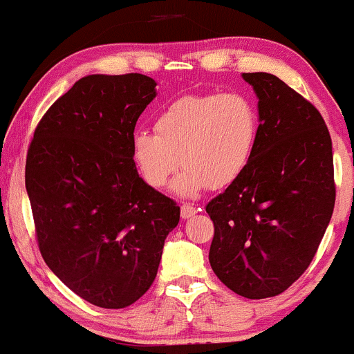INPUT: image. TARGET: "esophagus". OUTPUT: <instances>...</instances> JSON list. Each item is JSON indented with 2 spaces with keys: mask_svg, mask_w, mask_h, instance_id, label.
<instances>
[{
  "mask_svg": "<svg viewBox=\"0 0 354 354\" xmlns=\"http://www.w3.org/2000/svg\"><path fill=\"white\" fill-rule=\"evenodd\" d=\"M197 213V208L194 207V205H189V203H184L180 207V216L184 218V220H187V218H192Z\"/></svg>",
  "mask_w": 354,
  "mask_h": 354,
  "instance_id": "34e87169",
  "label": "esophagus"
}]
</instances>
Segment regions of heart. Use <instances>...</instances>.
<instances>
[{
    "label": "heart",
    "instance_id": "obj_1",
    "mask_svg": "<svg viewBox=\"0 0 354 354\" xmlns=\"http://www.w3.org/2000/svg\"><path fill=\"white\" fill-rule=\"evenodd\" d=\"M156 134L139 131L131 142L133 160L147 185L162 189L180 162L172 190L197 198L208 187L233 184L254 154L259 116L238 91L189 95L156 118Z\"/></svg>",
    "mask_w": 354,
    "mask_h": 354
}]
</instances>
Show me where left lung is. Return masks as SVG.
Segmentation results:
<instances>
[{"instance_id": "obj_1", "label": "left lung", "mask_w": 354, "mask_h": 354, "mask_svg": "<svg viewBox=\"0 0 354 354\" xmlns=\"http://www.w3.org/2000/svg\"><path fill=\"white\" fill-rule=\"evenodd\" d=\"M259 134L250 165L207 205L210 266L246 299L279 295L305 272L335 207L333 151L324 118L272 73H243Z\"/></svg>"}]
</instances>
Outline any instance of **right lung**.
Returning <instances> with one entry per match:
<instances>
[{
  "instance_id": "add662e5",
  "label": "right lung",
  "mask_w": 354,
  "mask_h": 354,
  "mask_svg": "<svg viewBox=\"0 0 354 354\" xmlns=\"http://www.w3.org/2000/svg\"><path fill=\"white\" fill-rule=\"evenodd\" d=\"M142 73H95L44 115L26 160L39 250L78 297L124 308L152 286L180 207L139 177L138 118L156 98Z\"/></svg>"
}]
</instances>
